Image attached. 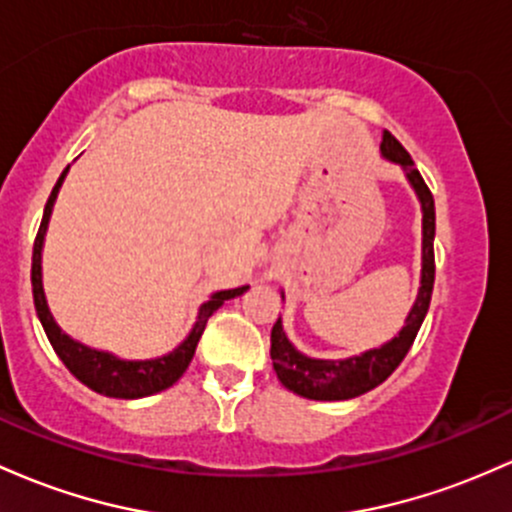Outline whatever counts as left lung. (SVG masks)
<instances>
[{
	"label": "left lung",
	"instance_id": "8db88e82",
	"mask_svg": "<svg viewBox=\"0 0 512 512\" xmlns=\"http://www.w3.org/2000/svg\"><path fill=\"white\" fill-rule=\"evenodd\" d=\"M381 153L406 170L413 189L420 196V204H423V279H420V294L413 311L408 313L406 328L398 333V338L386 342L379 350H369L362 357L342 359V362L303 357L286 340L282 323L277 320L272 328V350H269L274 372H277L279 381L286 389L299 393L303 398H313V401H345V398H355L359 393L372 391L381 381L389 379L393 369L403 362V357L411 350L415 335H418L425 313L430 308L432 284H435V250H432V240H435V201H432V192L425 184L423 174L413 165V157L389 131H384V136H381Z\"/></svg>",
	"mask_w": 512,
	"mask_h": 512
}]
</instances>
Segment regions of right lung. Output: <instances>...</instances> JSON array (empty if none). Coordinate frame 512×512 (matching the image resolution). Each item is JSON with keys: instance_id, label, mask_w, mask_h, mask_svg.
I'll use <instances>...</instances> for the list:
<instances>
[{"instance_id": "right-lung-1", "label": "right lung", "mask_w": 512, "mask_h": 512, "mask_svg": "<svg viewBox=\"0 0 512 512\" xmlns=\"http://www.w3.org/2000/svg\"><path fill=\"white\" fill-rule=\"evenodd\" d=\"M67 174H60L58 184L53 187V192L48 196L46 211H43L41 228H38L36 243H33V262H31V286H33V303H36V313L41 318L43 330H46L50 345H53L55 355L63 359V364L70 369V374H75L77 379L82 381L84 386H89L92 391L104 393V396L111 398H143L150 396V393L170 389L174 381L179 379L184 372H187L189 362H192L196 345H199L201 333L206 328V320L213 316V311L223 306V301L233 299V296H240L247 286H240V289H228V291H216L204 306L199 308V318H196V325L189 333V338L177 347V350L170 352L167 357L160 359H148V362H123V359H116L106 352L89 350V347L80 345V342L70 340L63 330L55 325L53 316L48 311L46 296H43V282H41V247H43V235H46L50 211H53V201L58 196L60 184H63Z\"/></svg>"}]
</instances>
